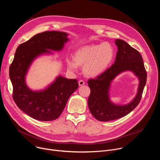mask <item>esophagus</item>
<instances>
[{
  "label": "esophagus",
  "instance_id": "obj_1",
  "mask_svg": "<svg viewBox=\"0 0 160 160\" xmlns=\"http://www.w3.org/2000/svg\"><path fill=\"white\" fill-rule=\"evenodd\" d=\"M85 83V82L83 80H80L78 81V84H79L80 86H82V85H83Z\"/></svg>",
  "mask_w": 160,
  "mask_h": 160
}]
</instances>
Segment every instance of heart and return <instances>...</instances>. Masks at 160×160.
I'll return each mask as SVG.
<instances>
[{
  "mask_svg": "<svg viewBox=\"0 0 160 160\" xmlns=\"http://www.w3.org/2000/svg\"><path fill=\"white\" fill-rule=\"evenodd\" d=\"M115 49L109 42L85 45L78 49L74 58L66 59L68 68L72 72L77 71L79 65H83V72L90 77L102 74L115 57Z\"/></svg>",
  "mask_w": 160,
  "mask_h": 160,
  "instance_id": "b5f03b06",
  "label": "heart"
}]
</instances>
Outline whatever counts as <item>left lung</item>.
Here are the masks:
<instances>
[{
    "instance_id": "1",
    "label": "left lung",
    "mask_w": 160,
    "mask_h": 160,
    "mask_svg": "<svg viewBox=\"0 0 160 160\" xmlns=\"http://www.w3.org/2000/svg\"><path fill=\"white\" fill-rule=\"evenodd\" d=\"M115 44L118 51L115 62L96 78H91L87 82L90 88L88 99L89 110L96 119L101 122L120 118L133 110L140 102L146 83L147 73L139 51L121 39H116ZM126 71L133 72L138 78L140 83L138 93L129 103L115 105L110 101L109 98L110 84L116 76Z\"/></svg>"
}]
</instances>
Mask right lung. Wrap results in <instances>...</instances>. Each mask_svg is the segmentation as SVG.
<instances>
[{
	"instance_id": "1",
	"label": "right lung",
	"mask_w": 160,
	"mask_h": 160,
	"mask_svg": "<svg viewBox=\"0 0 160 160\" xmlns=\"http://www.w3.org/2000/svg\"><path fill=\"white\" fill-rule=\"evenodd\" d=\"M68 34L58 31L45 32L20 44L9 68L13 87L12 98L18 107L30 117L52 121L62 113L67 101L78 87L76 79L58 76L42 90H32L26 83V76L33 61L38 56L61 51L69 40Z\"/></svg>"
}]
</instances>
